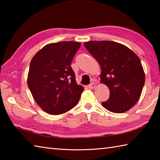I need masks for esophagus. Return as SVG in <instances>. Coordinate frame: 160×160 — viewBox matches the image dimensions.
I'll list each match as a JSON object with an SVG mask.
<instances>
[{
	"label": "esophagus",
	"mask_w": 160,
	"mask_h": 160,
	"mask_svg": "<svg viewBox=\"0 0 160 160\" xmlns=\"http://www.w3.org/2000/svg\"><path fill=\"white\" fill-rule=\"evenodd\" d=\"M96 87V84L95 83V82H91L89 86H88V87L90 89H94L95 87Z\"/></svg>",
	"instance_id": "34e87169"
}]
</instances>
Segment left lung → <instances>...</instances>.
Masks as SVG:
<instances>
[{
    "label": "left lung",
    "instance_id": "1",
    "mask_svg": "<svg viewBox=\"0 0 160 160\" xmlns=\"http://www.w3.org/2000/svg\"><path fill=\"white\" fill-rule=\"evenodd\" d=\"M84 45L100 64V82L109 89V98L102 102V107L116 113L128 111L140 99L145 82L139 57L127 47L113 41L93 40Z\"/></svg>",
    "mask_w": 160,
    "mask_h": 160
}]
</instances>
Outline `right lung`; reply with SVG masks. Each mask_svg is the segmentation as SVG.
<instances>
[{
  "instance_id": "add662e5",
  "label": "right lung",
  "mask_w": 160,
  "mask_h": 160,
  "mask_svg": "<svg viewBox=\"0 0 160 160\" xmlns=\"http://www.w3.org/2000/svg\"><path fill=\"white\" fill-rule=\"evenodd\" d=\"M81 43L62 41L43 47L29 65L28 85L46 113L60 115L76 106L84 87L78 85L70 66Z\"/></svg>"
}]
</instances>
